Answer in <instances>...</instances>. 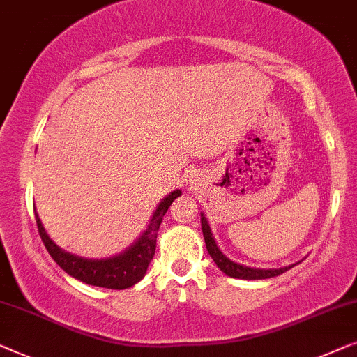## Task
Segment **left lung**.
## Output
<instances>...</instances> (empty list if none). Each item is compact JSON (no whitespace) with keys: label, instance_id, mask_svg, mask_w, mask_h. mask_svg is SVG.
I'll use <instances>...</instances> for the list:
<instances>
[{"label":"left lung","instance_id":"1","mask_svg":"<svg viewBox=\"0 0 357 357\" xmlns=\"http://www.w3.org/2000/svg\"><path fill=\"white\" fill-rule=\"evenodd\" d=\"M200 223H202V233H204V239H205V245H207V250L210 254V257L213 259V262L218 265V268L222 270L223 273H227L231 278H241V280H265V278H272V277H278L286 270H289L293 265L284 268H272V270H260V268H250V267H243V265L231 262L229 259L225 257L222 254V250L217 248L215 244V239L212 238V231H210V227L207 223V218L204 217V213L200 215Z\"/></svg>","mask_w":357,"mask_h":357}]
</instances>
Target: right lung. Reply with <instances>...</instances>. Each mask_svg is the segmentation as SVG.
I'll use <instances>...</instances> for the list:
<instances>
[{
  "instance_id": "add662e5",
  "label": "right lung",
  "mask_w": 357,
  "mask_h": 357,
  "mask_svg": "<svg viewBox=\"0 0 357 357\" xmlns=\"http://www.w3.org/2000/svg\"><path fill=\"white\" fill-rule=\"evenodd\" d=\"M181 195V190H174L160 202L158 208L155 210L152 220H150L145 233L140 236V239L132 248L126 252L118 255L114 259L108 260H85L76 257V255L64 252L48 238L42 222H40L37 212H35V220H37V228L42 238L45 248L48 254L52 255L54 262L61 267L64 272L71 275L87 284L100 286V288L108 289H124L129 288L144 278L147 272L150 260L153 259L155 248H157V234L158 228L162 225V220L169 208V205L176 197Z\"/></svg>"
}]
</instances>
